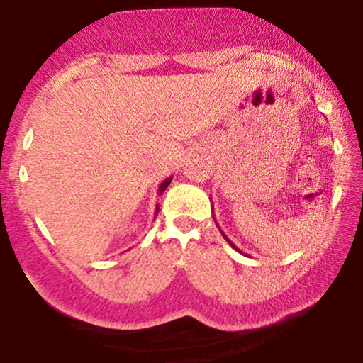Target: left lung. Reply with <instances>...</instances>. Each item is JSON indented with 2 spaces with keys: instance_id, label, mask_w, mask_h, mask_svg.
I'll use <instances>...</instances> for the list:
<instances>
[{
  "instance_id": "8db88e82",
  "label": "left lung",
  "mask_w": 363,
  "mask_h": 363,
  "mask_svg": "<svg viewBox=\"0 0 363 363\" xmlns=\"http://www.w3.org/2000/svg\"><path fill=\"white\" fill-rule=\"evenodd\" d=\"M213 220H215V216H213ZM216 225H218V223H216ZM218 228H220V227H218ZM220 232H222V230H220ZM222 235H223V239H225V240H227V242H228V244H230V245H232V247H234V249H235V251H239V252H240V249H237V245H235L234 242H232V240H230V239H228V237H227V235H225V234H223V232H222Z\"/></svg>"
}]
</instances>
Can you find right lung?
<instances>
[{
	"instance_id": "obj_1",
	"label": "right lung",
	"mask_w": 363,
	"mask_h": 363,
	"mask_svg": "<svg viewBox=\"0 0 363 363\" xmlns=\"http://www.w3.org/2000/svg\"><path fill=\"white\" fill-rule=\"evenodd\" d=\"M170 181H172V177H167V179H165V181L162 182L160 186H158V191H157V194H162V193H164V191L167 189V186L170 184ZM155 213H158V205L155 206Z\"/></svg>"
}]
</instances>
